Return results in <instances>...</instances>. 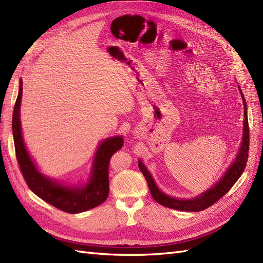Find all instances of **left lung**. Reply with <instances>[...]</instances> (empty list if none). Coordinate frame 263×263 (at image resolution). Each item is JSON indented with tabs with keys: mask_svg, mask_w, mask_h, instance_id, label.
Masks as SVG:
<instances>
[{
	"mask_svg": "<svg viewBox=\"0 0 263 263\" xmlns=\"http://www.w3.org/2000/svg\"><path fill=\"white\" fill-rule=\"evenodd\" d=\"M239 91L241 94L242 101H243V107H245V120H243V132H242V140L240 143L239 151L235 156L232 163L229 165L226 172L222 174V177L215 182L212 186L209 187L208 190L203 191L202 193L198 194L194 198L190 199H179L176 197H171L169 194L164 193L162 190L159 189L156 181L151 176L150 171L144 165L143 161L139 159L138 164L141 172L144 176L147 185L151 192V196L156 200L158 203L161 205L174 209V210L179 211H187V212H197L204 210L215 203L220 198H222L224 194L231 189L232 185L237 182L238 179L243 173L245 167L248 160V152H249V124H248V111H247V102L242 93L240 86Z\"/></svg>",
	"mask_w": 263,
	"mask_h": 263,
	"instance_id": "8db88e82",
	"label": "left lung"
}]
</instances>
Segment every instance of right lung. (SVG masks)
<instances>
[{"label": "right lung", "instance_id": "obj_1", "mask_svg": "<svg viewBox=\"0 0 263 263\" xmlns=\"http://www.w3.org/2000/svg\"><path fill=\"white\" fill-rule=\"evenodd\" d=\"M23 82L20 79L18 94L13 111L12 131L16 159L23 177L33 193L51 205L67 213H80L100 205L109 196V161L123 146V137L114 136L101 141L94 153L91 171L84 182L70 184L52 179L40 171L23 140L21 102Z\"/></svg>", "mask_w": 263, "mask_h": 263}]
</instances>
